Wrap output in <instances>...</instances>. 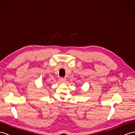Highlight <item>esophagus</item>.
I'll list each match as a JSON object with an SVG mask.
<instances>
[{
    "label": "esophagus",
    "mask_w": 135,
    "mask_h": 135,
    "mask_svg": "<svg viewBox=\"0 0 135 135\" xmlns=\"http://www.w3.org/2000/svg\"><path fill=\"white\" fill-rule=\"evenodd\" d=\"M59 81H60V83H65V81H66V80H65L63 78H60V79H59Z\"/></svg>",
    "instance_id": "34e87169"
}]
</instances>
